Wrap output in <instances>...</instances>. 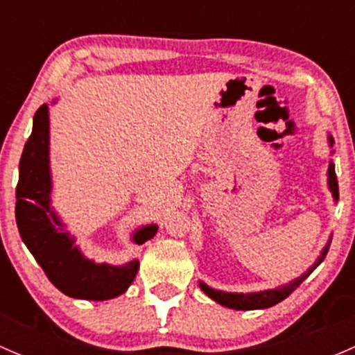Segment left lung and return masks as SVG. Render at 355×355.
I'll return each instance as SVG.
<instances>
[{
    "label": "left lung",
    "instance_id": "obj_1",
    "mask_svg": "<svg viewBox=\"0 0 355 355\" xmlns=\"http://www.w3.org/2000/svg\"><path fill=\"white\" fill-rule=\"evenodd\" d=\"M328 141H330V146H333L331 135L328 137ZM328 185H330L333 198H335V200H336L338 199V180H336L335 164H330V168H328ZM328 249H330V242L324 245L323 252H321V256L318 257L316 263H314L313 266H311L309 270L302 275V277H299L297 280L290 282L288 285H284V287H280V288L264 290V292H256V293H230V292H221V290H214V288L207 287V285L202 284V282H200L199 285L207 297H211L213 300H216V302L221 304V306L230 307V309H237V311L266 309V307H271V306H275V304L282 302L284 299H287L290 293H292L293 290L299 287V285L302 284V282L306 280L311 273H313L314 268L320 266V264L323 263V259L327 257Z\"/></svg>",
    "mask_w": 355,
    "mask_h": 355
}]
</instances>
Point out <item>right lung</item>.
Instances as JSON below:
<instances>
[{
	"label": "right lung",
	"mask_w": 355,
	"mask_h": 355,
	"mask_svg": "<svg viewBox=\"0 0 355 355\" xmlns=\"http://www.w3.org/2000/svg\"><path fill=\"white\" fill-rule=\"evenodd\" d=\"M49 116L48 105H42L35 111L32 134L20 157L15 194V218L20 237L49 282L65 295L106 300L123 293L134 282L139 261L125 266H110L85 259L75 245V239L63 230L65 225L49 207ZM156 230V225L141 228L135 232L134 241L144 244L155 237Z\"/></svg>",
	"instance_id": "obj_1"
}]
</instances>
